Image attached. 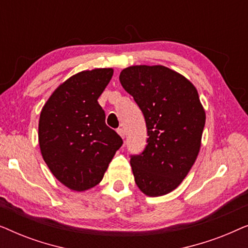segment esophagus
I'll list each match as a JSON object with an SVG mask.
<instances>
[{
    "instance_id": "esophagus-1",
    "label": "esophagus",
    "mask_w": 248,
    "mask_h": 248,
    "mask_svg": "<svg viewBox=\"0 0 248 248\" xmlns=\"http://www.w3.org/2000/svg\"><path fill=\"white\" fill-rule=\"evenodd\" d=\"M117 133L121 135L122 139H124V137H125V132H124L123 128H122V127H121V128H117Z\"/></svg>"
}]
</instances>
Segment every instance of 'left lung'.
Wrapping results in <instances>:
<instances>
[{
	"label": "left lung",
	"instance_id": "1",
	"mask_svg": "<svg viewBox=\"0 0 248 248\" xmlns=\"http://www.w3.org/2000/svg\"><path fill=\"white\" fill-rule=\"evenodd\" d=\"M121 84L143 113L148 144L131 155L135 184L148 196L168 194L186 177L198 158L205 111L196 88L162 65H133Z\"/></svg>",
	"mask_w": 248,
	"mask_h": 248
}]
</instances>
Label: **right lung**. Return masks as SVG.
I'll list each match as a JSON object with an SVG mask.
<instances>
[{"label":"right lung","instance_id":"right-lung-1","mask_svg":"<svg viewBox=\"0 0 248 248\" xmlns=\"http://www.w3.org/2000/svg\"><path fill=\"white\" fill-rule=\"evenodd\" d=\"M113 69L74 74L56 88L39 117L40 152L52 174L72 191L99 184L123 140L105 123L98 98Z\"/></svg>","mask_w":248,"mask_h":248}]
</instances>
